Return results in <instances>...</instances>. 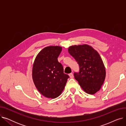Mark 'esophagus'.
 Wrapping results in <instances>:
<instances>
[{"instance_id": "esophagus-1", "label": "esophagus", "mask_w": 126, "mask_h": 126, "mask_svg": "<svg viewBox=\"0 0 126 126\" xmlns=\"http://www.w3.org/2000/svg\"><path fill=\"white\" fill-rule=\"evenodd\" d=\"M69 77H70V78H74V75H73V74H72V73L70 74L69 75Z\"/></svg>"}]
</instances>
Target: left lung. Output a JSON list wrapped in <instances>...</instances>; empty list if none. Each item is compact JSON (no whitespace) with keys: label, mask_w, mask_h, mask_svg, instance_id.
<instances>
[{"label":"left lung","mask_w":126,"mask_h":126,"mask_svg":"<svg viewBox=\"0 0 126 126\" xmlns=\"http://www.w3.org/2000/svg\"><path fill=\"white\" fill-rule=\"evenodd\" d=\"M68 51L80 67L79 73H74L76 80L85 92L95 94L100 90L106 77V69L101 56L87 44L71 46Z\"/></svg>","instance_id":"8db88e82"}]
</instances>
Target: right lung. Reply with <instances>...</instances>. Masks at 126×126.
Returning a JSON list of instances; mask_svg holds the SVG:
<instances>
[{
    "mask_svg": "<svg viewBox=\"0 0 126 126\" xmlns=\"http://www.w3.org/2000/svg\"><path fill=\"white\" fill-rule=\"evenodd\" d=\"M62 49L59 46H47L38 53L33 63V82L40 93L46 97L55 98L61 95L69 78L58 61Z\"/></svg>",
    "mask_w": 126,
    "mask_h": 126,
    "instance_id": "right-lung-1",
    "label": "right lung"
}]
</instances>
